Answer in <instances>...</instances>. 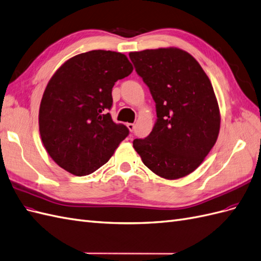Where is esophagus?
<instances>
[{
    "instance_id": "34e87169",
    "label": "esophagus",
    "mask_w": 261,
    "mask_h": 261,
    "mask_svg": "<svg viewBox=\"0 0 261 261\" xmlns=\"http://www.w3.org/2000/svg\"><path fill=\"white\" fill-rule=\"evenodd\" d=\"M127 128H128L130 132H133L134 129H135V124H133V123H128V124H127Z\"/></svg>"
}]
</instances>
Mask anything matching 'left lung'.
Here are the masks:
<instances>
[{"label":"left lung","mask_w":261,"mask_h":261,"mask_svg":"<svg viewBox=\"0 0 261 261\" xmlns=\"http://www.w3.org/2000/svg\"><path fill=\"white\" fill-rule=\"evenodd\" d=\"M137 74L156 103L157 121L133 146L146 167L175 180L193 172L212 149L221 116L208 76L189 53L179 48L129 53Z\"/></svg>","instance_id":"8db88e82"}]
</instances>
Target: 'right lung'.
<instances>
[{"label":"right lung","mask_w":261,"mask_h":261,"mask_svg":"<svg viewBox=\"0 0 261 261\" xmlns=\"http://www.w3.org/2000/svg\"><path fill=\"white\" fill-rule=\"evenodd\" d=\"M133 71L124 54L92 50L67 60L49 80L39 108V133L49 156L78 177L107 164L129 134L113 122L112 89Z\"/></svg>","instance_id":"add662e5"}]
</instances>
